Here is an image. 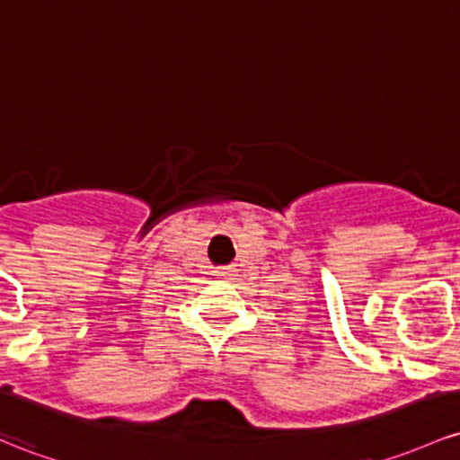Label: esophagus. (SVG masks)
I'll use <instances>...</instances> for the list:
<instances>
[{"label":"esophagus","instance_id":"34e87169","mask_svg":"<svg viewBox=\"0 0 460 460\" xmlns=\"http://www.w3.org/2000/svg\"><path fill=\"white\" fill-rule=\"evenodd\" d=\"M217 275H222V278H226V275H231V270H220Z\"/></svg>","mask_w":460,"mask_h":460}]
</instances>
